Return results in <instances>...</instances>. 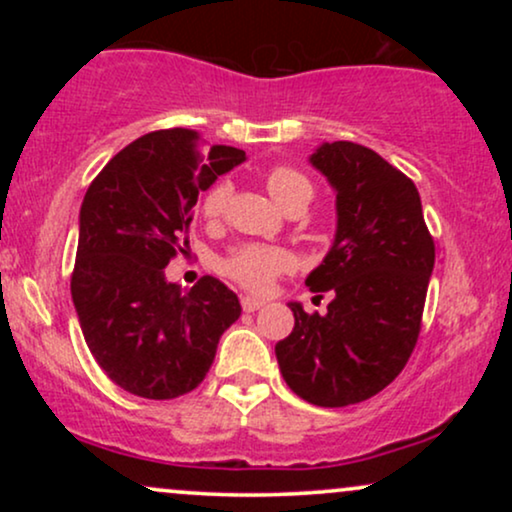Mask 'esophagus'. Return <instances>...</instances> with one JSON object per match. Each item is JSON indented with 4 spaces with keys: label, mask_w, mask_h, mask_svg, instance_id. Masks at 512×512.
I'll list each match as a JSON object with an SVG mask.
<instances>
[{
    "label": "esophagus",
    "mask_w": 512,
    "mask_h": 512,
    "mask_svg": "<svg viewBox=\"0 0 512 512\" xmlns=\"http://www.w3.org/2000/svg\"><path fill=\"white\" fill-rule=\"evenodd\" d=\"M240 305H243L245 313H255V310H260L264 301H260V298H252V296H243L240 298Z\"/></svg>",
    "instance_id": "34e87169"
}]
</instances>
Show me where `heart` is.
I'll return each instance as SVG.
<instances>
[{"label":"heart","mask_w":512,"mask_h":512,"mask_svg":"<svg viewBox=\"0 0 512 512\" xmlns=\"http://www.w3.org/2000/svg\"><path fill=\"white\" fill-rule=\"evenodd\" d=\"M267 187L272 197L281 204L286 211L305 209L315 197V185L303 170L286 166H274L267 173ZM231 182L219 180L204 192L202 197V216L211 223H219L226 216L228 202H231ZM293 255L284 248H272V245L260 243H243L233 248L223 257V274L228 279L236 281L238 286L248 289L252 293H267L274 286V281L281 274L291 272Z\"/></svg>","instance_id":"b5f03b06"}]
</instances>
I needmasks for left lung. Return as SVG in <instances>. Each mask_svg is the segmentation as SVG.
Segmentation results:
<instances>
[{"label": "left lung", "instance_id": "obj_1", "mask_svg": "<svg viewBox=\"0 0 512 512\" xmlns=\"http://www.w3.org/2000/svg\"><path fill=\"white\" fill-rule=\"evenodd\" d=\"M310 163L337 190V236L305 284L332 291L327 315L291 303L296 325L274 346L286 385L317 407H349L407 366L436 262L416 185L354 142L322 144Z\"/></svg>", "mask_w": 512, "mask_h": 512}]
</instances>
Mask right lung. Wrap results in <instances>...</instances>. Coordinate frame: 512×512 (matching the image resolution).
I'll return each mask as SVG.
<instances>
[{"label": "right lung", "instance_id": "add662e5", "mask_svg": "<svg viewBox=\"0 0 512 512\" xmlns=\"http://www.w3.org/2000/svg\"><path fill=\"white\" fill-rule=\"evenodd\" d=\"M243 161L233 146L207 149L195 129H158L88 185L72 298L88 349L122 390L144 399L192 392L240 317L223 281L207 274L182 293L166 267L190 245L199 192Z\"/></svg>", "mask_w": 512, "mask_h": 512}]
</instances>
